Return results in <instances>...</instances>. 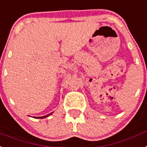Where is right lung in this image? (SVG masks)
<instances>
[{
  "mask_svg": "<svg viewBox=\"0 0 147 147\" xmlns=\"http://www.w3.org/2000/svg\"><path fill=\"white\" fill-rule=\"evenodd\" d=\"M51 114H52V113H49V114H47L46 116H44V117H34V118H39V119H43V118H45V117H48L49 116H50Z\"/></svg>",
  "mask_w": 147,
  "mask_h": 147,
  "instance_id": "add662e5",
  "label": "right lung"
}]
</instances>
